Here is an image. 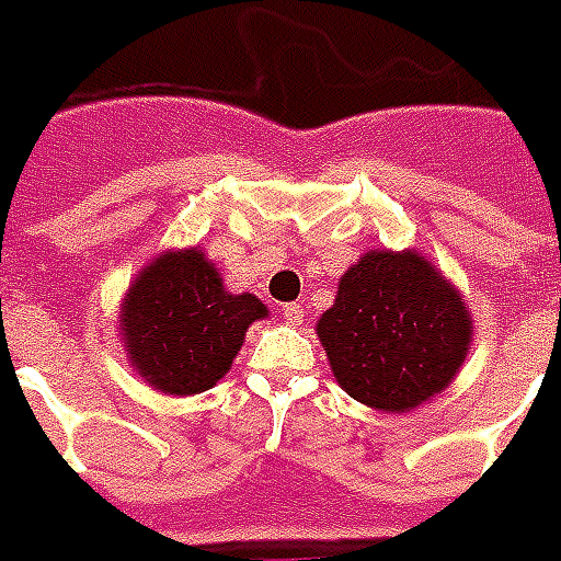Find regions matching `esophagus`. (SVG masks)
Returning <instances> with one entry per match:
<instances>
[{
	"mask_svg": "<svg viewBox=\"0 0 561 561\" xmlns=\"http://www.w3.org/2000/svg\"><path fill=\"white\" fill-rule=\"evenodd\" d=\"M284 316L286 322H293V325H301V322H305V310H301V305H284Z\"/></svg>",
	"mask_w": 561,
	"mask_h": 561,
	"instance_id": "34e87169",
	"label": "esophagus"
}]
</instances>
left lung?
I'll return each mask as SVG.
<instances>
[{
    "label": "left lung",
    "mask_w": 561,
    "mask_h": 561,
    "mask_svg": "<svg viewBox=\"0 0 561 561\" xmlns=\"http://www.w3.org/2000/svg\"><path fill=\"white\" fill-rule=\"evenodd\" d=\"M334 378L376 411L444 393L473 343L465 298L416 251H366L316 322Z\"/></svg>",
    "instance_id": "obj_1"
}]
</instances>
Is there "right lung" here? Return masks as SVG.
<instances>
[{"label": "right lung", "mask_w": 561, "mask_h": 561, "mask_svg": "<svg viewBox=\"0 0 561 561\" xmlns=\"http://www.w3.org/2000/svg\"><path fill=\"white\" fill-rule=\"evenodd\" d=\"M268 316L251 293H227L201 248L165 251L145 265L121 307L126 357L168 396L204 393L233 364L251 322Z\"/></svg>", "instance_id": "right-lung-1"}]
</instances>
